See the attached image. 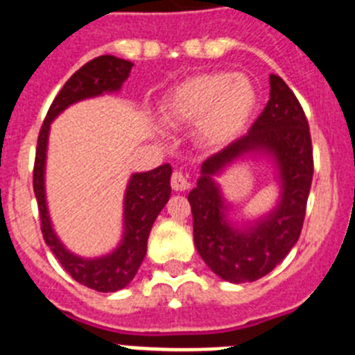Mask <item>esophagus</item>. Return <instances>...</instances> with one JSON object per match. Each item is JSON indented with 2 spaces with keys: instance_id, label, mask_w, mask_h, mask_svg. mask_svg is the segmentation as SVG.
<instances>
[{
  "instance_id": "obj_1",
  "label": "esophagus",
  "mask_w": 355,
  "mask_h": 355,
  "mask_svg": "<svg viewBox=\"0 0 355 355\" xmlns=\"http://www.w3.org/2000/svg\"><path fill=\"white\" fill-rule=\"evenodd\" d=\"M171 187L172 190H175V192H184V190L190 188V183H188L187 175H184L183 172L175 171L171 178Z\"/></svg>"
}]
</instances>
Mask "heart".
Instances as JSON below:
<instances>
[{"mask_svg":"<svg viewBox=\"0 0 355 355\" xmlns=\"http://www.w3.org/2000/svg\"><path fill=\"white\" fill-rule=\"evenodd\" d=\"M258 108V90L243 74L205 72L175 85L162 101V117L171 126L197 124L205 146L234 140Z\"/></svg>","mask_w":355,"mask_h":355,"instance_id":"b5f03b06","label":"heart"}]
</instances>
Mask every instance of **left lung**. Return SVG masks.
I'll return each mask as SVG.
<instances>
[{"label": "left lung", "instance_id": "8db88e82", "mask_svg": "<svg viewBox=\"0 0 355 355\" xmlns=\"http://www.w3.org/2000/svg\"><path fill=\"white\" fill-rule=\"evenodd\" d=\"M259 148L275 155L284 197L265 221L249 232H234L223 220L225 207L212 175L240 155ZM313 171L306 114L283 78L270 74V99L249 133L206 158L197 187L188 193L193 241L206 265L229 283H252L274 270L300 236Z\"/></svg>", "mask_w": 355, "mask_h": 355}]
</instances>
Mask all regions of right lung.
Instances as JSON below:
<instances>
[{
  "label": "right lung",
  "mask_w": 355,
  "mask_h": 355,
  "mask_svg": "<svg viewBox=\"0 0 355 355\" xmlns=\"http://www.w3.org/2000/svg\"><path fill=\"white\" fill-rule=\"evenodd\" d=\"M131 67H133L131 62L112 55H103L78 69L65 81L62 90L56 94L49 106L48 115L44 119L42 128L39 131V139H37L35 165H33V192H35L37 206H39L40 231H42L44 241L48 243L56 259L74 281L90 290L105 291V293L128 286L139 270L140 263L146 258L150 227L171 197L172 167L165 163L155 171L131 175L126 199H124L126 233L122 238L121 247L105 258L83 259L69 252L53 233L48 208H46V196H44V162H46L49 122L72 103L121 89V85L130 76Z\"/></svg>",
  "instance_id": "add662e5"
}]
</instances>
